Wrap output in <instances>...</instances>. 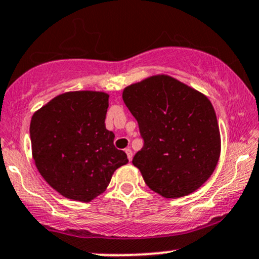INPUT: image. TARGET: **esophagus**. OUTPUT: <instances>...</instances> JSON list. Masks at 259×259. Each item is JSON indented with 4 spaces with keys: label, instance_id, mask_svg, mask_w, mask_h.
Here are the masks:
<instances>
[{
    "label": "esophagus",
    "instance_id": "1",
    "mask_svg": "<svg viewBox=\"0 0 259 259\" xmlns=\"http://www.w3.org/2000/svg\"><path fill=\"white\" fill-rule=\"evenodd\" d=\"M124 152H126V154H127V158H128V160L130 161L132 160L133 153H132V150H131V148H126V149H124Z\"/></svg>",
    "mask_w": 259,
    "mask_h": 259
}]
</instances>
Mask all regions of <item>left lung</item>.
<instances>
[{
  "mask_svg": "<svg viewBox=\"0 0 259 259\" xmlns=\"http://www.w3.org/2000/svg\"><path fill=\"white\" fill-rule=\"evenodd\" d=\"M122 99L144 141L132 164L148 187L165 198L198 190L215 170L222 149L210 100L167 74L131 84Z\"/></svg>",
  "mask_w": 259,
  "mask_h": 259,
  "instance_id": "8db88e82",
  "label": "left lung"
}]
</instances>
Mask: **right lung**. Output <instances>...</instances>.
<instances>
[{
  "mask_svg": "<svg viewBox=\"0 0 259 259\" xmlns=\"http://www.w3.org/2000/svg\"><path fill=\"white\" fill-rule=\"evenodd\" d=\"M109 94L77 91L57 95L34 112L31 154L40 175L68 199L91 202L128 162L106 130Z\"/></svg>",
  "mask_w": 259,
  "mask_h": 259,
  "instance_id": "right-lung-1",
  "label": "right lung"
}]
</instances>
